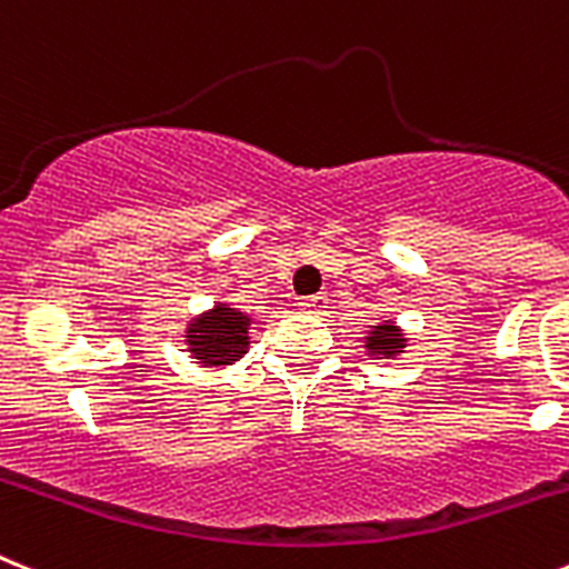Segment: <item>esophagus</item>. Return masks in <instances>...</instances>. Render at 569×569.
Here are the masks:
<instances>
[{
  "mask_svg": "<svg viewBox=\"0 0 569 569\" xmlns=\"http://www.w3.org/2000/svg\"><path fill=\"white\" fill-rule=\"evenodd\" d=\"M325 308H328V296L322 293L305 296L302 302H299V310H302V313H325Z\"/></svg>",
  "mask_w": 569,
  "mask_h": 569,
  "instance_id": "esophagus-1",
  "label": "esophagus"
}]
</instances>
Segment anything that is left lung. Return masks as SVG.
Segmentation results:
<instances>
[{
	"label": "left lung",
	"mask_w": 569,
	"mask_h": 569,
	"mask_svg": "<svg viewBox=\"0 0 569 569\" xmlns=\"http://www.w3.org/2000/svg\"><path fill=\"white\" fill-rule=\"evenodd\" d=\"M402 342H406V339L397 333L395 325H380V328H377V331H371V337H368V351L386 353V357H391L397 348H402Z\"/></svg>",
	"instance_id": "obj_1"
}]
</instances>
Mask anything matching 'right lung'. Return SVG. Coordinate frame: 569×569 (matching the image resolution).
<instances>
[{
    "label": "right lung",
    "instance_id": "obj_1",
    "mask_svg": "<svg viewBox=\"0 0 569 569\" xmlns=\"http://www.w3.org/2000/svg\"><path fill=\"white\" fill-rule=\"evenodd\" d=\"M247 328H250V319L241 310L218 305L212 313L196 319V325L189 328V351L196 353V359L203 366H230L250 345Z\"/></svg>",
    "mask_w": 569,
    "mask_h": 569
}]
</instances>
